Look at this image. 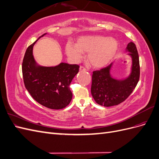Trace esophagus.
<instances>
[{
    "mask_svg": "<svg viewBox=\"0 0 159 159\" xmlns=\"http://www.w3.org/2000/svg\"><path fill=\"white\" fill-rule=\"evenodd\" d=\"M80 71H86V69L84 68V67H83V66H80Z\"/></svg>",
    "mask_w": 159,
    "mask_h": 159,
    "instance_id": "1",
    "label": "esophagus"
}]
</instances>
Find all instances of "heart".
<instances>
[{"mask_svg": "<svg viewBox=\"0 0 159 159\" xmlns=\"http://www.w3.org/2000/svg\"><path fill=\"white\" fill-rule=\"evenodd\" d=\"M118 48V42L113 38L82 36L78 38L75 45L68 43L66 46V53L74 61H78L82 54H88V63L94 68H102L113 59Z\"/></svg>", "mask_w": 159, "mask_h": 159, "instance_id": "1", "label": "heart"}]
</instances>
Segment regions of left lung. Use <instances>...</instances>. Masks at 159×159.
Masks as SVG:
<instances>
[{"mask_svg": "<svg viewBox=\"0 0 159 159\" xmlns=\"http://www.w3.org/2000/svg\"><path fill=\"white\" fill-rule=\"evenodd\" d=\"M126 52L131 57V66L129 75L125 78L118 80L111 75V71L114 63L93 72L91 92L98 104L104 107L119 105L135 88L140 75V66L138 52L133 42L127 44Z\"/></svg>", "mask_w": 159, "mask_h": 159, "instance_id": "obj_1", "label": "left lung"}]
</instances>
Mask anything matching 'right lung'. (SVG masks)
Wrapping results in <instances>:
<instances>
[{
	"label": "right lung",
	"mask_w": 159,
	"mask_h": 159,
	"mask_svg": "<svg viewBox=\"0 0 159 159\" xmlns=\"http://www.w3.org/2000/svg\"><path fill=\"white\" fill-rule=\"evenodd\" d=\"M44 34L28 48L22 62L25 85L33 99L43 106L61 109L68 106L72 99L70 85L79 71V66L65 62L56 66H42L36 61L33 47Z\"/></svg>",
	"instance_id": "add662e5"
}]
</instances>
